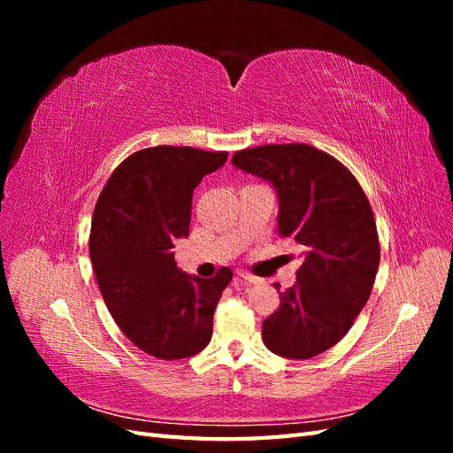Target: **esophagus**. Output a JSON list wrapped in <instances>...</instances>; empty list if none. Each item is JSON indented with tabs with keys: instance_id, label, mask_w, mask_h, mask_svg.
<instances>
[{
	"instance_id": "obj_1",
	"label": "esophagus",
	"mask_w": 453,
	"mask_h": 453,
	"mask_svg": "<svg viewBox=\"0 0 453 453\" xmlns=\"http://www.w3.org/2000/svg\"><path fill=\"white\" fill-rule=\"evenodd\" d=\"M236 278L242 280V281H245V283H258V278H257V276H251V273H248V272H238Z\"/></svg>"
}]
</instances>
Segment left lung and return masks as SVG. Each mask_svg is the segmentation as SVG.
Listing matches in <instances>:
<instances>
[{
	"label": "left lung",
	"instance_id": "obj_1",
	"mask_svg": "<svg viewBox=\"0 0 453 453\" xmlns=\"http://www.w3.org/2000/svg\"><path fill=\"white\" fill-rule=\"evenodd\" d=\"M234 166L278 190V226L306 251L296 281L263 321L265 346L289 359H310L348 334L372 293L380 240L370 202L355 175L306 143L236 150Z\"/></svg>",
	"mask_w": 453,
	"mask_h": 453
}]
</instances>
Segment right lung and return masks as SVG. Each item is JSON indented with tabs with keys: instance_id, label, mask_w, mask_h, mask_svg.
<instances>
[{
	"instance_id": "obj_1",
	"label": "right lung",
	"mask_w": 453,
	"mask_h": 453,
	"mask_svg": "<svg viewBox=\"0 0 453 453\" xmlns=\"http://www.w3.org/2000/svg\"><path fill=\"white\" fill-rule=\"evenodd\" d=\"M226 157L173 145L135 150L96 202L88 251L104 303L132 344L162 361L210 344L215 306L232 280L226 266L210 280L190 278L170 251L188 234L193 190Z\"/></svg>"
}]
</instances>
